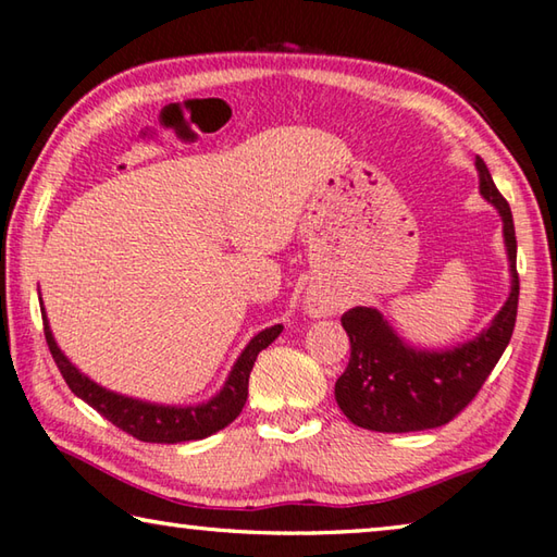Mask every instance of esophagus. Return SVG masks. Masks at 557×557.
Instances as JSON below:
<instances>
[{
    "label": "esophagus",
    "mask_w": 557,
    "mask_h": 557,
    "mask_svg": "<svg viewBox=\"0 0 557 557\" xmlns=\"http://www.w3.org/2000/svg\"><path fill=\"white\" fill-rule=\"evenodd\" d=\"M305 309L309 317L313 319H323V317H333L341 307L333 299H323V297H307Z\"/></svg>",
    "instance_id": "34e87169"
}]
</instances>
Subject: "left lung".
I'll use <instances>...</instances> for the list:
<instances>
[{
  "instance_id": "1",
  "label": "left lung",
  "mask_w": 557,
  "mask_h": 557,
  "mask_svg": "<svg viewBox=\"0 0 557 557\" xmlns=\"http://www.w3.org/2000/svg\"><path fill=\"white\" fill-rule=\"evenodd\" d=\"M480 195L499 211L509 260V297L478 336L448 348H419L404 341L375 307L343 313L350 362L336 380L341 411L360 429L380 433L426 431L448 423L468 407L507 350L519 307L517 234L507 199L484 160H474Z\"/></svg>"
}]
</instances>
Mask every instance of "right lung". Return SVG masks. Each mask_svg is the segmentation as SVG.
Returning a JSON list of instances; mask_svg holds the SVG:
<instances>
[{
  "label": "right lung",
  "instance_id": "1",
  "mask_svg": "<svg viewBox=\"0 0 557 557\" xmlns=\"http://www.w3.org/2000/svg\"><path fill=\"white\" fill-rule=\"evenodd\" d=\"M40 313H44V331L46 341L53 356L60 375L65 377L67 387L75 392V397L87 401L95 411L102 413L107 421L114 423L121 431L146 443H185V441H201L214 436L216 431L226 429L240 411L248 399V377L256 366L260 350H265L272 341L282 333V323L262 329L248 341V346L240 350L228 377L214 397L199 404H158L128 397L114 389H107L95 380H89L83 370L75 368L70 358L60 350L58 341L50 331L46 317L44 299H40Z\"/></svg>",
  "mask_w": 557,
  "mask_h": 557
}]
</instances>
